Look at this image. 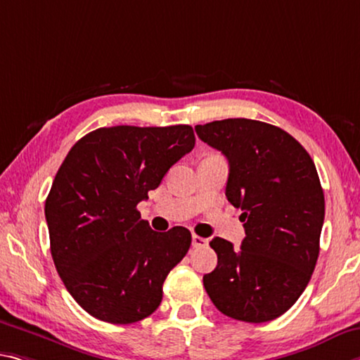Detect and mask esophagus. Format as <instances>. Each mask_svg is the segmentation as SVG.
<instances>
[{"label":"esophagus","mask_w":360,"mask_h":360,"mask_svg":"<svg viewBox=\"0 0 360 360\" xmlns=\"http://www.w3.org/2000/svg\"><path fill=\"white\" fill-rule=\"evenodd\" d=\"M208 243H210L208 238L200 237V236H195V233H193V236H192V245H193V247H195V248L208 247Z\"/></svg>","instance_id":"34e87169"}]
</instances>
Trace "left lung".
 <instances>
[{
  "instance_id": "1",
  "label": "left lung",
  "mask_w": 360,
  "mask_h": 360,
  "mask_svg": "<svg viewBox=\"0 0 360 360\" xmlns=\"http://www.w3.org/2000/svg\"><path fill=\"white\" fill-rule=\"evenodd\" d=\"M197 136L229 162L226 197L240 208V250L214 237L218 266L203 276L218 309L236 321L269 322L304 292L319 258L323 191L309 153L287 131L248 118L197 124Z\"/></svg>"
}]
</instances>
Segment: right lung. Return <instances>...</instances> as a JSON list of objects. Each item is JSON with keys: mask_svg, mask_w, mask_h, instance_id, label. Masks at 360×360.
<instances>
[{"mask_svg": "<svg viewBox=\"0 0 360 360\" xmlns=\"http://www.w3.org/2000/svg\"><path fill=\"white\" fill-rule=\"evenodd\" d=\"M195 146L189 124L112 127L83 136L44 203L51 255L73 300L108 323L149 317L163 282L189 252V229L155 232L138 203Z\"/></svg>", "mask_w": 360, "mask_h": 360, "instance_id": "1", "label": "right lung"}]
</instances>
